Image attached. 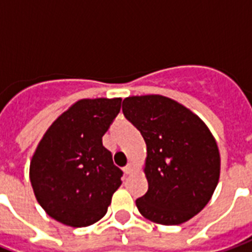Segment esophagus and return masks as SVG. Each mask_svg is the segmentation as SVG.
Returning a JSON list of instances; mask_svg holds the SVG:
<instances>
[{"label": "esophagus", "mask_w": 252, "mask_h": 252, "mask_svg": "<svg viewBox=\"0 0 252 252\" xmlns=\"http://www.w3.org/2000/svg\"><path fill=\"white\" fill-rule=\"evenodd\" d=\"M123 171L126 172V175H128V174H130V172L133 171V166H132V163H128V165H126V167L123 168Z\"/></svg>", "instance_id": "esophagus-1"}]
</instances>
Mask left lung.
Returning <instances> with one entry per match:
<instances>
[{
	"mask_svg": "<svg viewBox=\"0 0 252 252\" xmlns=\"http://www.w3.org/2000/svg\"><path fill=\"white\" fill-rule=\"evenodd\" d=\"M123 112L145 140L148 192L136 200L145 219L161 225L191 220L211 200L220 179V152L205 123L163 95L128 96Z\"/></svg>",
	"mask_w": 252,
	"mask_h": 252,
	"instance_id": "left-lung-1",
	"label": "left lung"
}]
</instances>
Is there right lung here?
<instances>
[{
	"mask_svg": "<svg viewBox=\"0 0 252 252\" xmlns=\"http://www.w3.org/2000/svg\"><path fill=\"white\" fill-rule=\"evenodd\" d=\"M122 98L81 99L44 133L30 163V180L45 213L72 227L98 222L107 213L123 172L102 137Z\"/></svg>",
	"mask_w": 252,
	"mask_h": 252,
	"instance_id": "obj_1",
	"label": "right lung"
}]
</instances>
